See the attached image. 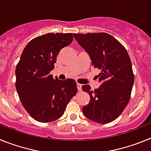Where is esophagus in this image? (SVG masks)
Here are the masks:
<instances>
[{
	"mask_svg": "<svg viewBox=\"0 0 151 151\" xmlns=\"http://www.w3.org/2000/svg\"><path fill=\"white\" fill-rule=\"evenodd\" d=\"M77 88H78V91H81L82 90V85L79 83H77Z\"/></svg>",
	"mask_w": 151,
	"mask_h": 151,
	"instance_id": "34e87169",
	"label": "esophagus"
}]
</instances>
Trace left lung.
Here are the masks:
<instances>
[{"label":"left lung","mask_w":151,"mask_h":151,"mask_svg":"<svg viewBox=\"0 0 151 151\" xmlns=\"http://www.w3.org/2000/svg\"><path fill=\"white\" fill-rule=\"evenodd\" d=\"M78 43L89 54L93 67L100 69V87L91 90L82 85L90 95L88 104L82 107L84 115L101 124L113 122L128 105L134 77L131 59L123 45L105 32L73 34Z\"/></svg>","instance_id":"1"}]
</instances>
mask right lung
I'll list each match as a JSON object with an SVG mask.
<instances>
[{
    "instance_id": "add662e5",
    "label": "right lung",
    "mask_w": 151,
    "mask_h": 151,
    "mask_svg": "<svg viewBox=\"0 0 151 151\" xmlns=\"http://www.w3.org/2000/svg\"><path fill=\"white\" fill-rule=\"evenodd\" d=\"M72 33H48L31 40L16 68V89L23 107L36 121L60 118L77 93L74 79L59 80L50 74L57 56L72 43Z\"/></svg>"
}]
</instances>
